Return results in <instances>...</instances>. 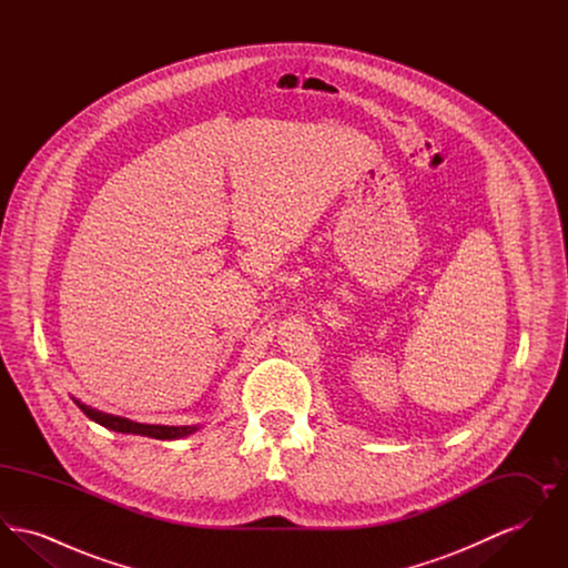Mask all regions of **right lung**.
I'll use <instances>...</instances> for the list:
<instances>
[{
  "label": "right lung",
  "mask_w": 568,
  "mask_h": 568,
  "mask_svg": "<svg viewBox=\"0 0 568 568\" xmlns=\"http://www.w3.org/2000/svg\"><path fill=\"white\" fill-rule=\"evenodd\" d=\"M77 405L81 408L82 413L93 419L95 424L114 430V433L123 434H140V436H151V438H160V440H170V438H181L187 434L195 433V426H149V424H135L125 417H116V415H109L102 410H95L91 406L81 405L77 400Z\"/></svg>",
  "instance_id": "obj_1"
}]
</instances>
